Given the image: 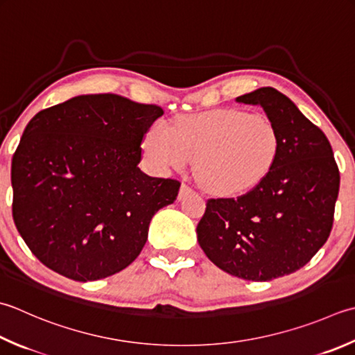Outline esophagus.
Listing matches in <instances>:
<instances>
[{"label": "esophagus", "mask_w": 355, "mask_h": 355, "mask_svg": "<svg viewBox=\"0 0 355 355\" xmlns=\"http://www.w3.org/2000/svg\"><path fill=\"white\" fill-rule=\"evenodd\" d=\"M189 193H192V189L187 184H182L180 186V191H178V200H183L184 197L189 196Z\"/></svg>", "instance_id": "obj_1"}]
</instances>
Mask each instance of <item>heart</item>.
Segmentation results:
<instances>
[{
    "label": "heart",
    "mask_w": 355,
    "mask_h": 355,
    "mask_svg": "<svg viewBox=\"0 0 355 355\" xmlns=\"http://www.w3.org/2000/svg\"><path fill=\"white\" fill-rule=\"evenodd\" d=\"M279 132L268 118L237 109L189 115L172 130L157 124L144 140L146 155L158 169H184L196 162L205 189L240 193L259 184L279 154Z\"/></svg>",
    "instance_id": "heart-1"
}]
</instances>
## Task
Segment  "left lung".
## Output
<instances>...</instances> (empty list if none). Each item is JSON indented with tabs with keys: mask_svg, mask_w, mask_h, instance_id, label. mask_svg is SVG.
Here are the masks:
<instances>
[{
	"mask_svg": "<svg viewBox=\"0 0 355 355\" xmlns=\"http://www.w3.org/2000/svg\"><path fill=\"white\" fill-rule=\"evenodd\" d=\"M235 100L263 107L279 132V154L252 191L207 200L197 239L225 272L268 282L303 268L328 240L340 173L328 138L286 95L260 87Z\"/></svg>",
	"mask_w": 355,
	"mask_h": 355,
	"instance_id": "obj_1",
	"label": "left lung"
}]
</instances>
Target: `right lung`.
Instances as JSON below:
<instances>
[{
	"mask_svg": "<svg viewBox=\"0 0 355 355\" xmlns=\"http://www.w3.org/2000/svg\"><path fill=\"white\" fill-rule=\"evenodd\" d=\"M164 112L115 94L76 95L41 110L12 158V215L32 254L76 282L128 268L180 182L138 168L143 137Z\"/></svg>",
	"mask_w": 355,
	"mask_h": 355,
	"instance_id": "right-lung-1",
	"label": "right lung"
}]
</instances>
